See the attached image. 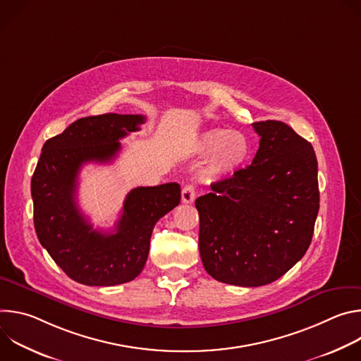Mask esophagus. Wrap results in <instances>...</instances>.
<instances>
[{"instance_id":"1","label":"esophagus","mask_w":361,"mask_h":361,"mask_svg":"<svg viewBox=\"0 0 361 361\" xmlns=\"http://www.w3.org/2000/svg\"><path fill=\"white\" fill-rule=\"evenodd\" d=\"M194 200H195V188H194V185L188 184L181 191V201L184 204H191Z\"/></svg>"}]
</instances>
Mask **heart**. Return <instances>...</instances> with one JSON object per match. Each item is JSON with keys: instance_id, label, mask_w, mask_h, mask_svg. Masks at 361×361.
<instances>
[{"instance_id": "obj_1", "label": "heart", "mask_w": 361, "mask_h": 361, "mask_svg": "<svg viewBox=\"0 0 361 361\" xmlns=\"http://www.w3.org/2000/svg\"><path fill=\"white\" fill-rule=\"evenodd\" d=\"M195 154L209 157L202 170L207 181L221 180L241 170L251 157V142L238 131L210 128L201 133L195 141Z\"/></svg>"}]
</instances>
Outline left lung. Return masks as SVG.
<instances>
[{
  "instance_id": "left-lung-1",
  "label": "left lung",
  "mask_w": 361,
  "mask_h": 361,
  "mask_svg": "<svg viewBox=\"0 0 361 361\" xmlns=\"http://www.w3.org/2000/svg\"><path fill=\"white\" fill-rule=\"evenodd\" d=\"M252 127V163L195 200L205 271L241 287L270 284L302 259L320 207L313 145L281 121Z\"/></svg>"
}]
</instances>
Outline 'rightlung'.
<instances>
[{
  "label": "right lung",
  "mask_w": 361,
  "mask_h": 361,
  "mask_svg": "<svg viewBox=\"0 0 361 361\" xmlns=\"http://www.w3.org/2000/svg\"><path fill=\"white\" fill-rule=\"evenodd\" d=\"M140 114L84 117L45 141L31 180L34 226L41 245L59 267L85 286H117L144 269L156 223L177 207V183L137 187L124 201L113 233L92 228L77 204V178L85 163H110L120 140L138 131Z\"/></svg>",
  "instance_id": "add662e5"
}]
</instances>
